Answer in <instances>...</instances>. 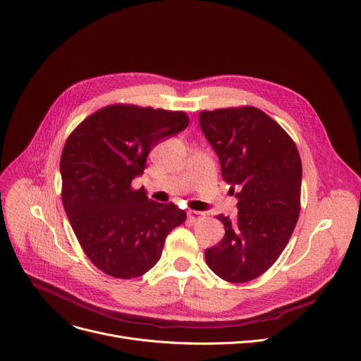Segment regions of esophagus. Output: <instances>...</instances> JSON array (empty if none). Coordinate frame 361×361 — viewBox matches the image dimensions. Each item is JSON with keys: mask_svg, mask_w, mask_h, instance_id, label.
<instances>
[{"mask_svg": "<svg viewBox=\"0 0 361 361\" xmlns=\"http://www.w3.org/2000/svg\"><path fill=\"white\" fill-rule=\"evenodd\" d=\"M202 216H204V212H200V211H188V218H189L190 221H193V223H195V221H200Z\"/></svg>", "mask_w": 361, "mask_h": 361, "instance_id": "esophagus-1", "label": "esophagus"}]
</instances>
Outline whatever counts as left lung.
I'll use <instances>...</instances> for the list:
<instances>
[{
    "instance_id": "obj_1",
    "label": "left lung",
    "mask_w": 361,
    "mask_h": 361,
    "mask_svg": "<svg viewBox=\"0 0 361 361\" xmlns=\"http://www.w3.org/2000/svg\"><path fill=\"white\" fill-rule=\"evenodd\" d=\"M200 126L238 215H218L226 235L207 248L208 267L231 283L250 282L283 252L300 211L302 163L289 134L255 106L202 111Z\"/></svg>"
}]
</instances>
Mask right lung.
Returning a JSON list of instances; mask_svg holds the SVG:
<instances>
[{"label":"right lung","mask_w":361,"mask_h":361,"mask_svg":"<svg viewBox=\"0 0 361 361\" xmlns=\"http://www.w3.org/2000/svg\"><path fill=\"white\" fill-rule=\"evenodd\" d=\"M182 111L108 105L68 137L61 157L62 202L88 259L117 279L143 276L160 259L164 240L186 212L133 189L150 150L185 130Z\"/></svg>","instance_id":"right-lung-1"}]
</instances>
